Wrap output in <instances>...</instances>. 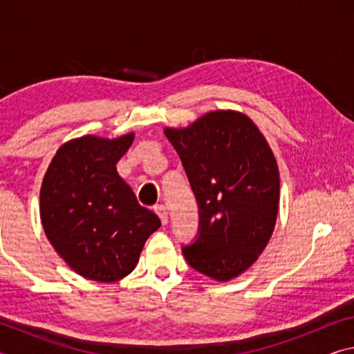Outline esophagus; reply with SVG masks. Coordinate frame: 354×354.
Segmentation results:
<instances>
[{"label":"esophagus","instance_id":"obj_1","mask_svg":"<svg viewBox=\"0 0 354 354\" xmlns=\"http://www.w3.org/2000/svg\"><path fill=\"white\" fill-rule=\"evenodd\" d=\"M154 212L159 215V218H160V221H162V225H165L167 221H169V212H167V207L164 205H156Z\"/></svg>","mask_w":354,"mask_h":354}]
</instances>
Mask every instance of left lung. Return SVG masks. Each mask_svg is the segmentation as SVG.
Listing matches in <instances>:
<instances>
[{
    "instance_id": "8db88e82",
    "label": "left lung",
    "mask_w": 354,
    "mask_h": 354,
    "mask_svg": "<svg viewBox=\"0 0 354 354\" xmlns=\"http://www.w3.org/2000/svg\"><path fill=\"white\" fill-rule=\"evenodd\" d=\"M198 203L200 226L185 261L217 281L239 277L267 247L279 205V171L266 137L241 112L215 111L165 128Z\"/></svg>"
}]
</instances>
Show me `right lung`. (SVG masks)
I'll return each mask as SVG.
<instances>
[{"instance_id": "1", "label": "right lung", "mask_w": 354, "mask_h": 354, "mask_svg": "<svg viewBox=\"0 0 354 354\" xmlns=\"http://www.w3.org/2000/svg\"><path fill=\"white\" fill-rule=\"evenodd\" d=\"M134 134L118 139L84 136L57 149L40 189V218L57 254L100 283L127 277L147 239L160 226L158 215L137 203L117 173Z\"/></svg>"}]
</instances>
